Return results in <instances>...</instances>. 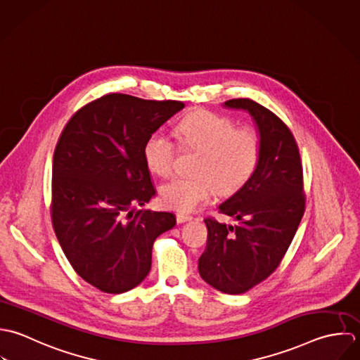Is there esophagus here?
Segmentation results:
<instances>
[{
	"mask_svg": "<svg viewBox=\"0 0 360 360\" xmlns=\"http://www.w3.org/2000/svg\"><path fill=\"white\" fill-rule=\"evenodd\" d=\"M193 217L188 216V214H182V213H178L176 214V222L178 224H182V222H186V221H191Z\"/></svg>",
	"mask_w": 360,
	"mask_h": 360,
	"instance_id": "1",
	"label": "esophagus"
}]
</instances>
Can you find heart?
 Here are the masks:
<instances>
[{"label":"heart","instance_id":"heart-1","mask_svg":"<svg viewBox=\"0 0 360 360\" xmlns=\"http://www.w3.org/2000/svg\"><path fill=\"white\" fill-rule=\"evenodd\" d=\"M172 135L185 148L198 151L195 174L174 176L158 189L162 206L192 212L206 203L217 189L221 195H231L243 188L255 175L260 157L262 139L249 127L236 128L224 115L207 111L195 112L184 118ZM176 147L162 132L148 135L143 144V158L150 172L165 176L174 168Z\"/></svg>","mask_w":360,"mask_h":360}]
</instances>
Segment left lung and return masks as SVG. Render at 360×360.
Listing matches in <instances>:
<instances>
[{"instance_id":"1","label":"left lung","mask_w":360,"mask_h":360,"mask_svg":"<svg viewBox=\"0 0 360 360\" xmlns=\"http://www.w3.org/2000/svg\"><path fill=\"white\" fill-rule=\"evenodd\" d=\"M225 108L248 111L262 139V157L250 181L218 206L235 224L206 218L207 245L199 274L224 293L249 290L276 271L304 213L299 148L287 125L250 98H233Z\"/></svg>"}]
</instances>
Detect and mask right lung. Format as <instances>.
I'll return each instance as SVG.
<instances>
[{
    "label": "right lung",
    "instance_id": "1",
    "mask_svg": "<svg viewBox=\"0 0 360 360\" xmlns=\"http://www.w3.org/2000/svg\"><path fill=\"white\" fill-rule=\"evenodd\" d=\"M184 107L111 93L75 112L58 139L53 226L73 270L103 292L139 285L150 271L155 238L176 224L172 213L136 206L155 195L144 142Z\"/></svg>",
    "mask_w": 360,
    "mask_h": 360
}]
</instances>
